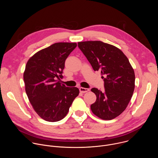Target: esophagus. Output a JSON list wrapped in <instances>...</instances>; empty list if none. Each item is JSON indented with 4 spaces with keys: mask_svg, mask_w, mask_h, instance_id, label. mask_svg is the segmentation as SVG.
<instances>
[{
    "mask_svg": "<svg viewBox=\"0 0 158 158\" xmlns=\"http://www.w3.org/2000/svg\"><path fill=\"white\" fill-rule=\"evenodd\" d=\"M79 91L81 93H87L89 91V89H87V88H84V87H80L79 88Z\"/></svg>",
    "mask_w": 158,
    "mask_h": 158,
    "instance_id": "esophagus-1",
    "label": "esophagus"
}]
</instances>
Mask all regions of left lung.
<instances>
[{
  "label": "left lung",
  "instance_id": "left-lung-1",
  "mask_svg": "<svg viewBox=\"0 0 158 158\" xmlns=\"http://www.w3.org/2000/svg\"><path fill=\"white\" fill-rule=\"evenodd\" d=\"M78 47L94 71H101L104 91L93 88L96 101L91 104L93 113L104 120H111L127 107L135 87V74L124 54L116 47L101 41L78 42Z\"/></svg>",
  "mask_w": 158,
  "mask_h": 158
}]
</instances>
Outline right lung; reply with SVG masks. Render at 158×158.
<instances>
[{
    "mask_svg": "<svg viewBox=\"0 0 158 158\" xmlns=\"http://www.w3.org/2000/svg\"><path fill=\"white\" fill-rule=\"evenodd\" d=\"M76 43L58 42L31 57L26 65L24 81L29 100L36 113L49 122H57L67 114L79 90L59 82L65 61Z\"/></svg>",
    "mask_w": 158,
    "mask_h": 158,
    "instance_id": "1",
    "label": "right lung"
}]
</instances>
